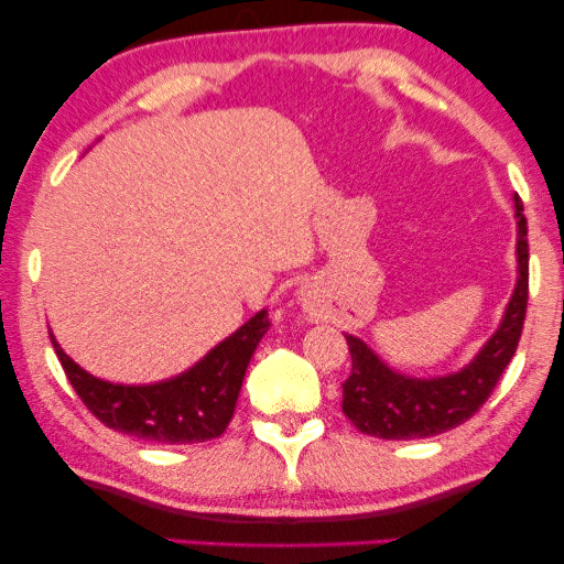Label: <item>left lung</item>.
Here are the masks:
<instances>
[{"label": "left lung", "instance_id": "obj_1", "mask_svg": "<svg viewBox=\"0 0 564 564\" xmlns=\"http://www.w3.org/2000/svg\"><path fill=\"white\" fill-rule=\"evenodd\" d=\"M516 205V288L503 318L475 359L459 372L442 377H408L384 365L361 338L346 334L351 375L344 382V415L361 434L377 438H426L444 434L480 411L519 346L529 300L527 218L519 195Z\"/></svg>", "mask_w": 564, "mask_h": 564}]
</instances>
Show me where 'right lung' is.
I'll use <instances>...</instances> for the list:
<instances>
[{
    "label": "right lung",
    "mask_w": 564,
    "mask_h": 564,
    "mask_svg": "<svg viewBox=\"0 0 564 564\" xmlns=\"http://www.w3.org/2000/svg\"><path fill=\"white\" fill-rule=\"evenodd\" d=\"M269 326L267 311H259L187 372L151 384L99 380L76 365L53 336L51 344L76 395L107 429L143 442L197 444L218 438L234 419L246 367Z\"/></svg>",
    "instance_id": "obj_1"
}]
</instances>
